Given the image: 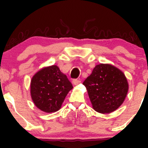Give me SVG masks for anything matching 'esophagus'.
<instances>
[{
    "label": "esophagus",
    "instance_id": "esophagus-1",
    "mask_svg": "<svg viewBox=\"0 0 148 148\" xmlns=\"http://www.w3.org/2000/svg\"><path fill=\"white\" fill-rule=\"evenodd\" d=\"M72 83H73V84H74V85H78V84H79L80 83H81V81H79V79H73Z\"/></svg>",
    "mask_w": 148,
    "mask_h": 148
}]
</instances>
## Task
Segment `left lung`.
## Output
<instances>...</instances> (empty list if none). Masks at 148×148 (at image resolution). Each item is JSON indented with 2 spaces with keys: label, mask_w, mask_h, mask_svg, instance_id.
Masks as SVG:
<instances>
[{
  "label": "left lung",
  "mask_w": 148,
  "mask_h": 148,
  "mask_svg": "<svg viewBox=\"0 0 148 148\" xmlns=\"http://www.w3.org/2000/svg\"><path fill=\"white\" fill-rule=\"evenodd\" d=\"M96 111L109 113L116 110L126 97L128 83L125 74L111 64H97L83 83Z\"/></svg>",
  "instance_id": "obj_1"
}]
</instances>
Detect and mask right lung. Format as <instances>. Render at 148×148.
<instances>
[{"label": "right lung", "mask_w": 148, "mask_h": 148, "mask_svg": "<svg viewBox=\"0 0 148 148\" xmlns=\"http://www.w3.org/2000/svg\"><path fill=\"white\" fill-rule=\"evenodd\" d=\"M73 88L67 76L56 65L45 67L32 78L30 94L37 108L47 113L58 111L67 93Z\"/></svg>", "instance_id": "1"}]
</instances>
